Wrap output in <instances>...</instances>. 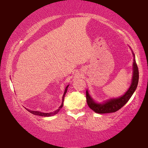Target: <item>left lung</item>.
<instances>
[{
    "label": "left lung",
    "instance_id": "8db88e82",
    "mask_svg": "<svg viewBox=\"0 0 148 148\" xmlns=\"http://www.w3.org/2000/svg\"><path fill=\"white\" fill-rule=\"evenodd\" d=\"M134 57L133 62V74L132 78V83L130 87L128 89L123 96L120 97L117 99H112L109 100L105 102L104 104H97L92 100V98L89 96L88 91H86V101L89 108L92 109L95 112L98 114H107L117 112L126 104L130 99L133 94L136 90L138 86L139 80V71L137 64L135 61V55L133 53Z\"/></svg>",
    "mask_w": 148,
    "mask_h": 148
}]
</instances>
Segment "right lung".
Segmentation results:
<instances>
[{"mask_svg": "<svg viewBox=\"0 0 148 148\" xmlns=\"http://www.w3.org/2000/svg\"><path fill=\"white\" fill-rule=\"evenodd\" d=\"M69 85H67L66 87L65 88V92H64V96H63V97H62V103L61 106L59 107V108L58 110H56L55 112H50V113H42V112H39V111H33V110H28V111H29L30 113L33 114L34 115H39V116H42V117H50V116H52V115H53L56 114L58 112H59L60 110V109L61 108H62V107H63V105H64V97H65V94L66 92V91H67V89H68V87H69Z\"/></svg>", "mask_w": 148, "mask_h": 148, "instance_id": "right-lung-1", "label": "right lung"}]
</instances>
